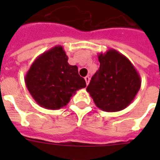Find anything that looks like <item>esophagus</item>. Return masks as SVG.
<instances>
[{
  "label": "esophagus",
  "instance_id": "34e87169",
  "mask_svg": "<svg viewBox=\"0 0 160 160\" xmlns=\"http://www.w3.org/2000/svg\"><path fill=\"white\" fill-rule=\"evenodd\" d=\"M90 80V78L89 77V76H86V77H85V81H86V82H87V85L89 84Z\"/></svg>",
  "mask_w": 160,
  "mask_h": 160
}]
</instances>
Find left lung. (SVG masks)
Wrapping results in <instances>:
<instances>
[{"mask_svg": "<svg viewBox=\"0 0 160 160\" xmlns=\"http://www.w3.org/2000/svg\"><path fill=\"white\" fill-rule=\"evenodd\" d=\"M98 58L99 70L91 78L87 91L102 111H122L140 89V75L129 59L115 49L99 53Z\"/></svg>", "mask_w": 160, "mask_h": 160, "instance_id": "8db88e82", "label": "left lung"}]
</instances>
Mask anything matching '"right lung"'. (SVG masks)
Masks as SVG:
<instances>
[{
	"mask_svg": "<svg viewBox=\"0 0 160 160\" xmlns=\"http://www.w3.org/2000/svg\"><path fill=\"white\" fill-rule=\"evenodd\" d=\"M29 94L38 105L58 110L67 105L76 91L87 87L77 66L68 63L62 46H56L39 55L25 76Z\"/></svg>",
	"mask_w": 160,
	"mask_h": 160,
	"instance_id": "right-lung-1",
	"label": "right lung"
}]
</instances>
